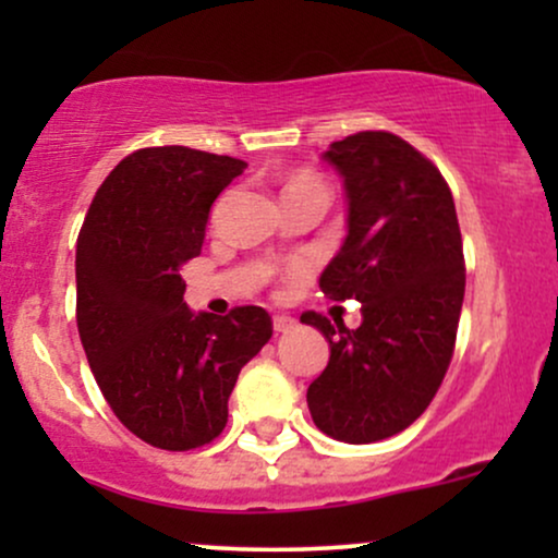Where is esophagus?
Returning a JSON list of instances; mask_svg holds the SVG:
<instances>
[{
	"label": "esophagus",
	"mask_w": 558,
	"mask_h": 558,
	"mask_svg": "<svg viewBox=\"0 0 558 558\" xmlns=\"http://www.w3.org/2000/svg\"><path fill=\"white\" fill-rule=\"evenodd\" d=\"M272 328H275V332H288V330L296 328V319L288 317V315H275L272 317Z\"/></svg>",
	"instance_id": "esophagus-1"
}]
</instances>
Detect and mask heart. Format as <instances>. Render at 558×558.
<instances>
[{"instance_id": "b5f03b06", "label": "heart", "mask_w": 558, "mask_h": 558, "mask_svg": "<svg viewBox=\"0 0 558 558\" xmlns=\"http://www.w3.org/2000/svg\"><path fill=\"white\" fill-rule=\"evenodd\" d=\"M299 185H319V189H323V183H319L317 178H312V175H299V178H293V181L288 183V189H299Z\"/></svg>"}]
</instances>
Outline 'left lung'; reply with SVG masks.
I'll list each match as a JSON object with an SVG mask.
<instances>
[{"label":"left lung","mask_w":558,"mask_h":558,"mask_svg":"<svg viewBox=\"0 0 558 558\" xmlns=\"http://www.w3.org/2000/svg\"><path fill=\"white\" fill-rule=\"evenodd\" d=\"M323 159L343 178L349 215L319 288L360 301L362 325L301 315L330 345L306 403L330 438L375 444L407 430L444 383L464 301L462 233L444 175L393 133L332 141Z\"/></svg>","instance_id":"8db88e82"}]
</instances>
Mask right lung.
<instances>
[{
    "label": "right lung",
    "mask_w": 558,
    "mask_h": 558,
    "mask_svg": "<svg viewBox=\"0 0 558 558\" xmlns=\"http://www.w3.org/2000/svg\"><path fill=\"white\" fill-rule=\"evenodd\" d=\"M246 162L189 146L128 155L96 191L78 246V332L107 403L133 435L189 451L222 433L241 367L270 341L262 306L228 317L185 306L181 267Z\"/></svg>",
    "instance_id": "add662e5"
}]
</instances>
